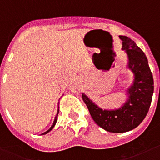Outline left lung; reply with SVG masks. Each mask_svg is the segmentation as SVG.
<instances>
[{
  "label": "left lung",
  "instance_id": "left-lung-1",
  "mask_svg": "<svg viewBox=\"0 0 160 160\" xmlns=\"http://www.w3.org/2000/svg\"><path fill=\"white\" fill-rule=\"evenodd\" d=\"M119 38L122 40V50L128 55V67L135 77L133 83L127 90L128 99L120 108L103 110L87 95L82 94L97 125L114 133L128 132L141 124L149 111L154 90L152 74L145 53L128 37L120 35Z\"/></svg>",
  "mask_w": 160,
  "mask_h": 160
}]
</instances>
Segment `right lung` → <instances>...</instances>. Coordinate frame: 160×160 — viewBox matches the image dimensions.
I'll return each mask as SVG.
<instances>
[{
    "label": "right lung",
    "mask_w": 160,
    "mask_h": 160,
    "mask_svg": "<svg viewBox=\"0 0 160 160\" xmlns=\"http://www.w3.org/2000/svg\"><path fill=\"white\" fill-rule=\"evenodd\" d=\"M58 114H59V109H58V111H57V114H56V117H55V119H54V122H53V124H52V125L51 126V128H49V130L48 131H46V132H44V133H42V134H41V135H45V134H47L48 132H49L50 131H51L52 129L53 128H54V126H55V125H56V122H57V118H58Z\"/></svg>",
    "instance_id": "1"
}]
</instances>
